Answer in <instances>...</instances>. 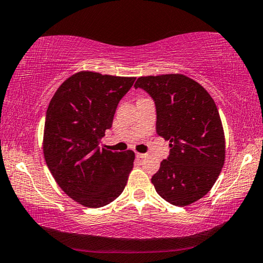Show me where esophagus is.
Segmentation results:
<instances>
[{
    "mask_svg": "<svg viewBox=\"0 0 263 263\" xmlns=\"http://www.w3.org/2000/svg\"><path fill=\"white\" fill-rule=\"evenodd\" d=\"M136 157L140 158V160H142V158L147 157V154H140V153H136Z\"/></svg>",
    "mask_w": 263,
    "mask_h": 263,
    "instance_id": "obj_1",
    "label": "esophagus"
}]
</instances>
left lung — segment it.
Instances as JSON below:
<instances>
[{
    "label": "left lung",
    "instance_id": "left-lung-1",
    "mask_svg": "<svg viewBox=\"0 0 263 263\" xmlns=\"http://www.w3.org/2000/svg\"><path fill=\"white\" fill-rule=\"evenodd\" d=\"M156 106V132L170 142L152 183L167 203L186 206L203 198L225 162V135L214 100L184 74L140 77L134 85Z\"/></svg>",
    "mask_w": 263,
    "mask_h": 263
}]
</instances>
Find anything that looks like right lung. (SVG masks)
Returning <instances> with one entry per match:
<instances>
[{
  "label": "right lung",
  "instance_id": "add662e5",
  "mask_svg": "<svg viewBox=\"0 0 263 263\" xmlns=\"http://www.w3.org/2000/svg\"><path fill=\"white\" fill-rule=\"evenodd\" d=\"M135 79L81 71L59 86L47 107L46 165L60 189L86 208H102L116 199L134 165L132 150L113 153L99 144Z\"/></svg>",
  "mask_w": 263,
  "mask_h": 263
}]
</instances>
